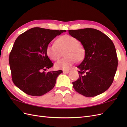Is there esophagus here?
Returning <instances> with one entry per match:
<instances>
[{
  "label": "esophagus",
  "instance_id": "obj_1",
  "mask_svg": "<svg viewBox=\"0 0 127 127\" xmlns=\"http://www.w3.org/2000/svg\"><path fill=\"white\" fill-rule=\"evenodd\" d=\"M69 71H63L64 74H68V73H69Z\"/></svg>",
  "mask_w": 127,
  "mask_h": 127
}]
</instances>
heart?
Here are the masks:
<instances>
[{
  "mask_svg": "<svg viewBox=\"0 0 127 127\" xmlns=\"http://www.w3.org/2000/svg\"><path fill=\"white\" fill-rule=\"evenodd\" d=\"M64 52V58L55 64L57 69L67 70L69 69L75 60H82L85 55L83 45L74 36L64 35L56 41V44H50L47 48V53L52 60H58Z\"/></svg>",
  "mask_w": 127,
  "mask_h": 127,
  "instance_id": "b5f03b06",
  "label": "heart"
}]
</instances>
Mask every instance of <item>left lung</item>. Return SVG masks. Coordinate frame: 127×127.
<instances>
[{"label":"left lung","instance_id":"obj_1","mask_svg":"<svg viewBox=\"0 0 127 127\" xmlns=\"http://www.w3.org/2000/svg\"><path fill=\"white\" fill-rule=\"evenodd\" d=\"M68 32L81 42L85 52L84 60L77 67L79 76L72 82L73 87L86 97L103 93L113 83L117 69L118 58L113 42L100 31L94 29Z\"/></svg>","mask_w":127,"mask_h":127}]
</instances>
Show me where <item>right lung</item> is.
Returning a JSON list of instances; mask_svg holds the SVG:
<instances>
[{
  "instance_id": "1",
  "label": "right lung",
  "mask_w": 127,
  "mask_h": 127,
  "mask_svg": "<svg viewBox=\"0 0 127 127\" xmlns=\"http://www.w3.org/2000/svg\"><path fill=\"white\" fill-rule=\"evenodd\" d=\"M66 30L33 28L19 35L9 57L12 80L26 94L40 96L54 87L63 71L45 72L53 66L47 53L48 44Z\"/></svg>"
}]
</instances>
